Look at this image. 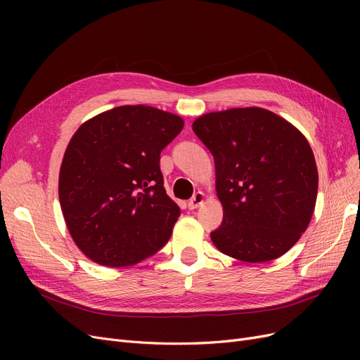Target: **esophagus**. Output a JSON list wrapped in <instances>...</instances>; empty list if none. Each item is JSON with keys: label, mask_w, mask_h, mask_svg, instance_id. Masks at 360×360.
Segmentation results:
<instances>
[{"label": "esophagus", "mask_w": 360, "mask_h": 360, "mask_svg": "<svg viewBox=\"0 0 360 360\" xmlns=\"http://www.w3.org/2000/svg\"><path fill=\"white\" fill-rule=\"evenodd\" d=\"M204 200H205V195L202 193V192H197L193 195V197L189 200V202H188V207L191 210H193V209H198V207L204 202Z\"/></svg>", "instance_id": "1"}]
</instances>
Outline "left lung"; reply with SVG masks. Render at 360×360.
<instances>
[{"label": "left lung", "instance_id": "left-lung-1", "mask_svg": "<svg viewBox=\"0 0 360 360\" xmlns=\"http://www.w3.org/2000/svg\"><path fill=\"white\" fill-rule=\"evenodd\" d=\"M210 150L222 225L210 237L245 263L284 255L307 230L317 201L319 171L308 139L264 108H231L195 120Z\"/></svg>", "mask_w": 360, "mask_h": 360}]
</instances>
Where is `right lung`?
I'll return each mask as SVG.
<instances>
[{
	"label": "right lung",
	"instance_id": "obj_1",
	"mask_svg": "<svg viewBox=\"0 0 360 360\" xmlns=\"http://www.w3.org/2000/svg\"><path fill=\"white\" fill-rule=\"evenodd\" d=\"M183 118L146 105H124L79 126L64 151L58 197L68 230L94 263H139L168 242L180 207L163 188L160 151Z\"/></svg>",
	"mask_w": 360,
	"mask_h": 360
}]
</instances>
